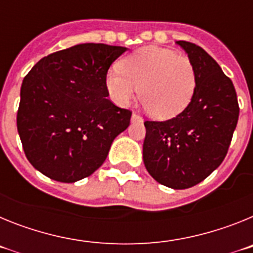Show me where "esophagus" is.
I'll use <instances>...</instances> for the list:
<instances>
[{
    "label": "esophagus",
    "mask_w": 253,
    "mask_h": 253,
    "mask_svg": "<svg viewBox=\"0 0 253 253\" xmlns=\"http://www.w3.org/2000/svg\"><path fill=\"white\" fill-rule=\"evenodd\" d=\"M131 122H142V118H140V115L134 113L133 115H131Z\"/></svg>",
    "instance_id": "esophagus-1"
}]
</instances>
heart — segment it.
Returning a JSON list of instances; mask_svg holds the SVG:
<instances>
[{
  "label": "heart",
  "mask_w": 253,
  "mask_h": 253,
  "mask_svg": "<svg viewBox=\"0 0 253 253\" xmlns=\"http://www.w3.org/2000/svg\"><path fill=\"white\" fill-rule=\"evenodd\" d=\"M106 90L120 106H126L139 92L149 115L169 119L189 105L196 87L193 62L186 55L160 46H144L125 57L120 69L106 75Z\"/></svg>",
  "instance_id": "1"
}]
</instances>
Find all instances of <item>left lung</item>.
<instances>
[{
    "mask_svg": "<svg viewBox=\"0 0 253 253\" xmlns=\"http://www.w3.org/2000/svg\"><path fill=\"white\" fill-rule=\"evenodd\" d=\"M187 53L196 73L190 104L165 122L147 120L143 161L154 180L176 190L208 177L227 156L240 106L231 78L199 45L176 42Z\"/></svg>",
    "mask_w": 253,
    "mask_h": 253,
    "instance_id": "8db88e82",
    "label": "left lung"
}]
</instances>
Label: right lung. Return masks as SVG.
Here are the masks:
<instances>
[{
	"mask_svg": "<svg viewBox=\"0 0 253 253\" xmlns=\"http://www.w3.org/2000/svg\"><path fill=\"white\" fill-rule=\"evenodd\" d=\"M125 46L86 43L44 57L25 76L17 131L29 162L46 177L76 182L106 160L131 111L107 99V71Z\"/></svg>",
	"mask_w": 253,
	"mask_h": 253,
	"instance_id": "add662e5",
	"label": "right lung"
}]
</instances>
